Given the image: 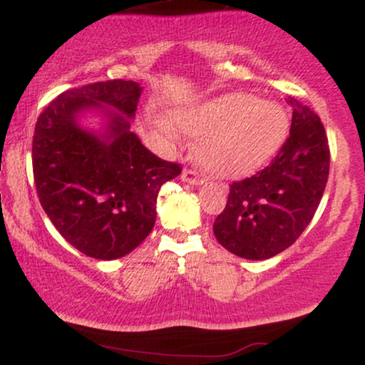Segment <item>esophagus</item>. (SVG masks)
Returning a JSON list of instances; mask_svg holds the SVG:
<instances>
[{
	"instance_id": "esophagus-1",
	"label": "esophagus",
	"mask_w": 365,
	"mask_h": 365,
	"mask_svg": "<svg viewBox=\"0 0 365 365\" xmlns=\"http://www.w3.org/2000/svg\"><path fill=\"white\" fill-rule=\"evenodd\" d=\"M180 178H182V182L190 183V185H202V183H204V178L200 177V175L197 173V171H194V170L182 171Z\"/></svg>"
}]
</instances>
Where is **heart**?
<instances>
[{"mask_svg": "<svg viewBox=\"0 0 365 365\" xmlns=\"http://www.w3.org/2000/svg\"><path fill=\"white\" fill-rule=\"evenodd\" d=\"M175 125L200 137L197 156L217 177H238L261 166L282 145L288 115L279 104L237 92L177 111Z\"/></svg>", "mask_w": 365, "mask_h": 365, "instance_id": "1", "label": "heart"}]
</instances>
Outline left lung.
I'll return each mask as SVG.
<instances>
[{"label": "left lung", "mask_w": 365, "mask_h": 365, "mask_svg": "<svg viewBox=\"0 0 365 365\" xmlns=\"http://www.w3.org/2000/svg\"><path fill=\"white\" fill-rule=\"evenodd\" d=\"M290 137L269 166L233 182L212 225L216 240L238 257L269 259L288 249L316 215L329 175V145L319 116L290 98Z\"/></svg>", "instance_id": "obj_1"}]
</instances>
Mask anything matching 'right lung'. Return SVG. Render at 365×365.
Segmentation results:
<instances>
[{
  "label": "right lung",
  "instance_id": "right-lung-1",
  "mask_svg": "<svg viewBox=\"0 0 365 365\" xmlns=\"http://www.w3.org/2000/svg\"><path fill=\"white\" fill-rule=\"evenodd\" d=\"M142 86L96 82L58 96L41 113L32 140L39 202L68 244L89 257L113 261L132 252L156 223L163 183L178 177L133 132ZM100 118L89 129L81 118Z\"/></svg>",
  "mask_w": 365,
  "mask_h": 365
}]
</instances>
